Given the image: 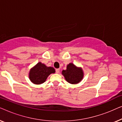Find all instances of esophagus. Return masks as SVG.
I'll list each match as a JSON object with an SVG mask.
<instances>
[{
    "label": "esophagus",
    "instance_id": "esophagus-1",
    "mask_svg": "<svg viewBox=\"0 0 122 122\" xmlns=\"http://www.w3.org/2000/svg\"><path fill=\"white\" fill-rule=\"evenodd\" d=\"M56 73H59V71H60V69H56Z\"/></svg>",
    "mask_w": 122,
    "mask_h": 122
}]
</instances>
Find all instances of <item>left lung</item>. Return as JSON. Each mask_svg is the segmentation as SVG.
<instances>
[{
	"mask_svg": "<svg viewBox=\"0 0 122 122\" xmlns=\"http://www.w3.org/2000/svg\"><path fill=\"white\" fill-rule=\"evenodd\" d=\"M62 74L68 83L73 84L79 83L84 76L82 69L76 66L72 63L67 65L66 69L62 71Z\"/></svg>",
	"mask_w": 122,
	"mask_h": 122,
	"instance_id": "1",
	"label": "left lung"
}]
</instances>
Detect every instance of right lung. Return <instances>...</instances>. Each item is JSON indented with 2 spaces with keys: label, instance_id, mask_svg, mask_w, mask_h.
Listing matches in <instances>:
<instances>
[{
  "label": "right lung",
  "instance_id": "add662e5",
  "mask_svg": "<svg viewBox=\"0 0 122 122\" xmlns=\"http://www.w3.org/2000/svg\"><path fill=\"white\" fill-rule=\"evenodd\" d=\"M56 72L54 68L46 66L41 62H39L30 70L29 78L33 83L41 84L45 82L48 76Z\"/></svg>",
  "mask_w": 122,
  "mask_h": 122
}]
</instances>
